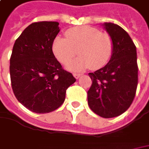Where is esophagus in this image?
<instances>
[{"label": "esophagus", "instance_id": "esophagus-1", "mask_svg": "<svg viewBox=\"0 0 149 149\" xmlns=\"http://www.w3.org/2000/svg\"><path fill=\"white\" fill-rule=\"evenodd\" d=\"M81 75H82L81 74H78V73H74V76L76 78V79H79Z\"/></svg>", "mask_w": 149, "mask_h": 149}]
</instances>
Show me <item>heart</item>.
<instances>
[{
    "instance_id": "heart-1",
    "label": "heart",
    "mask_w": 149,
    "mask_h": 149,
    "mask_svg": "<svg viewBox=\"0 0 149 149\" xmlns=\"http://www.w3.org/2000/svg\"><path fill=\"white\" fill-rule=\"evenodd\" d=\"M66 39L56 37L53 52L61 64L66 65L78 54L79 57L68 65L71 70H82L89 67L99 70L108 64L111 58L113 44L109 35L95 27L78 26L67 30Z\"/></svg>"
}]
</instances>
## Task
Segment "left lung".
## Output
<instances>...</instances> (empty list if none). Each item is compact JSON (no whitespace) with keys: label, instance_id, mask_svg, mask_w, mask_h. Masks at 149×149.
Segmentation results:
<instances>
[{"label":"left lung","instance_id":"1","mask_svg":"<svg viewBox=\"0 0 149 149\" xmlns=\"http://www.w3.org/2000/svg\"><path fill=\"white\" fill-rule=\"evenodd\" d=\"M112 38L111 59L104 67L89 73L92 84L88 91V104L100 117L119 116L134 100L139 74L136 46L122 27L105 23Z\"/></svg>","mask_w":149,"mask_h":149}]
</instances>
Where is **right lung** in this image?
Listing matches in <instances>:
<instances>
[{
  "label": "right lung",
  "mask_w": 149,
  "mask_h": 149,
  "mask_svg": "<svg viewBox=\"0 0 149 149\" xmlns=\"http://www.w3.org/2000/svg\"><path fill=\"white\" fill-rule=\"evenodd\" d=\"M60 32L56 21H38L26 27L13 46L10 75L15 98L29 110L45 113L57 109L76 79L65 70L52 51Z\"/></svg>",
  "instance_id": "add662e5"
}]
</instances>
